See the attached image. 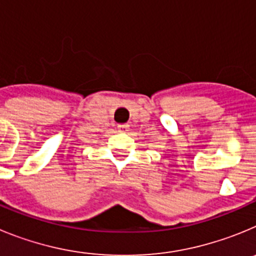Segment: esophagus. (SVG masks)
Wrapping results in <instances>:
<instances>
[{
  "label": "esophagus",
  "instance_id": "34e87169",
  "mask_svg": "<svg viewBox=\"0 0 256 256\" xmlns=\"http://www.w3.org/2000/svg\"><path fill=\"white\" fill-rule=\"evenodd\" d=\"M118 128H119L120 130H126V128H128V124H118Z\"/></svg>",
  "mask_w": 256,
  "mask_h": 256
}]
</instances>
